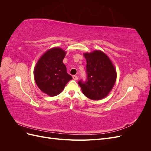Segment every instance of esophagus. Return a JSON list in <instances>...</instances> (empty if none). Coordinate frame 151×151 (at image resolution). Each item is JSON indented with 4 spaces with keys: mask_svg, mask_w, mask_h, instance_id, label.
Returning <instances> with one entry per match:
<instances>
[{
    "mask_svg": "<svg viewBox=\"0 0 151 151\" xmlns=\"http://www.w3.org/2000/svg\"><path fill=\"white\" fill-rule=\"evenodd\" d=\"M72 78H73V79L74 80H75V81H77V79H78V77H77V76H72Z\"/></svg>",
    "mask_w": 151,
    "mask_h": 151,
    "instance_id": "esophagus-1",
    "label": "esophagus"
}]
</instances>
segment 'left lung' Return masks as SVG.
I'll list each match as a JSON object with an SVG mask.
<instances>
[{"label":"left lung","instance_id":"1","mask_svg":"<svg viewBox=\"0 0 151 151\" xmlns=\"http://www.w3.org/2000/svg\"><path fill=\"white\" fill-rule=\"evenodd\" d=\"M86 60L88 81H79L83 94L93 100L106 97L113 88L116 79V71L109 58L101 50L84 53Z\"/></svg>","mask_w":151,"mask_h":151}]
</instances>
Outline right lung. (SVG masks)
<instances>
[{"label": "right lung", "mask_w": 151, "mask_h": 151, "mask_svg": "<svg viewBox=\"0 0 151 151\" xmlns=\"http://www.w3.org/2000/svg\"><path fill=\"white\" fill-rule=\"evenodd\" d=\"M65 55V51L61 48H50L42 55L35 67L34 77L36 85L50 96H55L61 93L68 82L72 79L63 63Z\"/></svg>", "instance_id": "obj_1"}]
</instances>
